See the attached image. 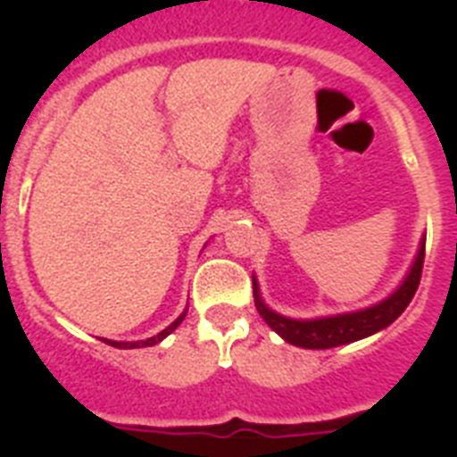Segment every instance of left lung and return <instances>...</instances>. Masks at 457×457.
<instances>
[{"label":"left lung","mask_w":457,"mask_h":457,"mask_svg":"<svg viewBox=\"0 0 457 457\" xmlns=\"http://www.w3.org/2000/svg\"><path fill=\"white\" fill-rule=\"evenodd\" d=\"M423 253H426V236L419 242L417 256L411 261L401 286L391 295H386L385 300L375 302V304L366 306V309L345 311V313H334V316L320 318L281 316V313L270 309L263 297H261V286H258L256 274L252 277L253 302H256V309L261 313V318L286 343H290V345H297V348L306 350H327L338 348V345H348V343L361 341V338L373 337V334L386 329L407 309V304H410L414 293H417L419 281H421Z\"/></svg>","instance_id":"left-lung-1"}]
</instances>
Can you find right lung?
Returning <instances> with one entry per match:
<instances>
[{"instance_id":"add662e5","label":"right lung","mask_w":457,"mask_h":457,"mask_svg":"<svg viewBox=\"0 0 457 457\" xmlns=\"http://www.w3.org/2000/svg\"><path fill=\"white\" fill-rule=\"evenodd\" d=\"M185 316H187V309H185L183 313H180V316L176 318V320H173L171 325L167 327V329H162V332L155 334V337L146 338V341H109V338H100V341H104V343H107V345H114V348H123V350H128V348H148V345H155V343H160V341H162V338H167L169 334H171L173 329H176V327L180 325V322H183Z\"/></svg>"}]
</instances>
